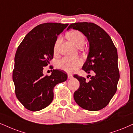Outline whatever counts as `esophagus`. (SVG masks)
Listing matches in <instances>:
<instances>
[{"label":"esophagus","instance_id":"obj_1","mask_svg":"<svg viewBox=\"0 0 133 133\" xmlns=\"http://www.w3.org/2000/svg\"><path fill=\"white\" fill-rule=\"evenodd\" d=\"M73 75H72L71 74H70V73H68V79H71V78H73Z\"/></svg>","mask_w":133,"mask_h":133}]
</instances>
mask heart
<instances>
[{
  "instance_id": "obj_1",
  "label": "heart",
  "mask_w": 133,
  "mask_h": 133,
  "mask_svg": "<svg viewBox=\"0 0 133 133\" xmlns=\"http://www.w3.org/2000/svg\"><path fill=\"white\" fill-rule=\"evenodd\" d=\"M67 37L77 47H80L84 45L85 43V37L84 34L79 31H72L67 33ZM62 38L59 37L55 42L54 46V52L56 54L58 52ZM82 61L79 58L76 57H64L57 62V66L60 69L71 73L78 69L81 66Z\"/></svg>"
}]
</instances>
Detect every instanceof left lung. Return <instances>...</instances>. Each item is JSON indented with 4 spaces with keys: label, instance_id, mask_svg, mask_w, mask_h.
I'll return each instance as SVG.
<instances>
[{
    "label": "left lung",
    "instance_id": "left-lung-1",
    "mask_svg": "<svg viewBox=\"0 0 133 133\" xmlns=\"http://www.w3.org/2000/svg\"><path fill=\"white\" fill-rule=\"evenodd\" d=\"M79 31L88 38L89 50L82 69L94 73L89 81L83 77L74 75L79 82L75 92L76 104L87 110L97 111L109 104L117 89L119 79L117 49L112 39L102 28L93 23H72L67 30Z\"/></svg>",
    "mask_w": 133,
    "mask_h": 133
}]
</instances>
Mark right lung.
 I'll list each match as a JSON object with an SVG mask.
<instances>
[{
  "label": "right lung",
  "instance_id": "obj_1",
  "mask_svg": "<svg viewBox=\"0 0 133 133\" xmlns=\"http://www.w3.org/2000/svg\"><path fill=\"white\" fill-rule=\"evenodd\" d=\"M68 24L45 23L28 33L19 44L15 57L13 81L17 99L32 112L45 109L54 99V88L67 79V75L53 70L50 76L43 70L54 57V46Z\"/></svg>",
  "mask_w": 133,
  "mask_h": 133
}]
</instances>
